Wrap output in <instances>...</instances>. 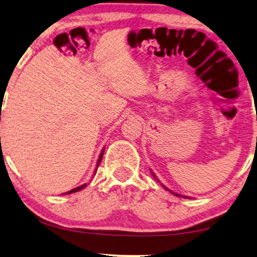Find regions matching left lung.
Returning <instances> with one entry per match:
<instances>
[{"instance_id": "1", "label": "left lung", "mask_w": 257, "mask_h": 257, "mask_svg": "<svg viewBox=\"0 0 257 257\" xmlns=\"http://www.w3.org/2000/svg\"><path fill=\"white\" fill-rule=\"evenodd\" d=\"M153 177H154V174H153ZM165 188H166V187H165ZM167 189V188H166ZM174 194H175V193H174ZM175 195H178V194H175ZM179 196H180V195H179Z\"/></svg>"}]
</instances>
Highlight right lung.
I'll use <instances>...</instances> for the list:
<instances>
[{
    "instance_id": "obj_1",
    "label": "right lung",
    "mask_w": 257,
    "mask_h": 257,
    "mask_svg": "<svg viewBox=\"0 0 257 257\" xmlns=\"http://www.w3.org/2000/svg\"><path fill=\"white\" fill-rule=\"evenodd\" d=\"M103 154H104V151H101V153H100V156H99V159H98V164H97V167H98V166H99V164H100V161H101V158H103ZM84 187H86V184H85V185H82V186H79V187H76V188H73V189H71V191L66 192V193H65V194H71V193L78 192V191H80V189H83Z\"/></svg>"
}]
</instances>
